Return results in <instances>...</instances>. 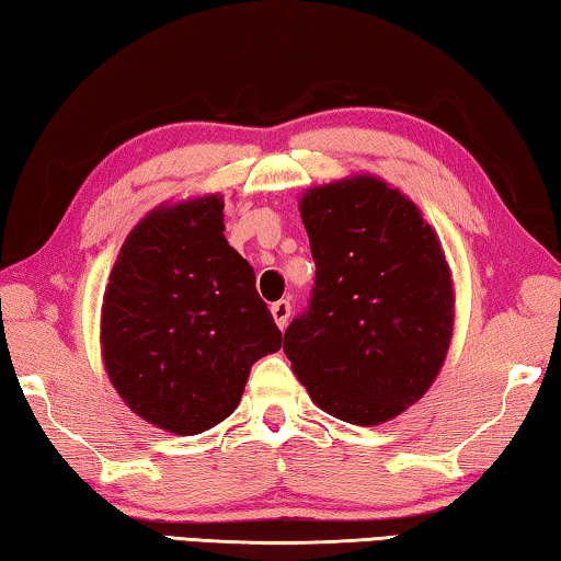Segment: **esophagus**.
<instances>
[{
  "label": "esophagus",
  "mask_w": 561,
  "mask_h": 561,
  "mask_svg": "<svg viewBox=\"0 0 561 561\" xmlns=\"http://www.w3.org/2000/svg\"><path fill=\"white\" fill-rule=\"evenodd\" d=\"M272 317H274V324H277L279 329H284L289 324V317H291V304L287 299L282 301H274L272 304Z\"/></svg>",
  "instance_id": "esophagus-1"
}]
</instances>
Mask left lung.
<instances>
[{
	"label": "left lung",
	"instance_id": "left-lung-1",
	"mask_svg": "<svg viewBox=\"0 0 561 561\" xmlns=\"http://www.w3.org/2000/svg\"><path fill=\"white\" fill-rule=\"evenodd\" d=\"M299 213L317 279L284 354L321 411L391 421L428 391L450 348L455 294L438 234L374 175L311 187Z\"/></svg>",
	"mask_w": 561,
	"mask_h": 561
}]
</instances>
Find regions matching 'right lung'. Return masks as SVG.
Listing matches in <instances>:
<instances>
[{
  "label": "right lung",
  "mask_w": 561,
  "mask_h": 561,
  "mask_svg": "<svg viewBox=\"0 0 561 561\" xmlns=\"http://www.w3.org/2000/svg\"><path fill=\"white\" fill-rule=\"evenodd\" d=\"M222 197L160 205L133 227L101 307V354L133 413L175 435L215 428L250 368L282 346L254 270L225 240Z\"/></svg>",
  "instance_id": "right-lung-1"
}]
</instances>
